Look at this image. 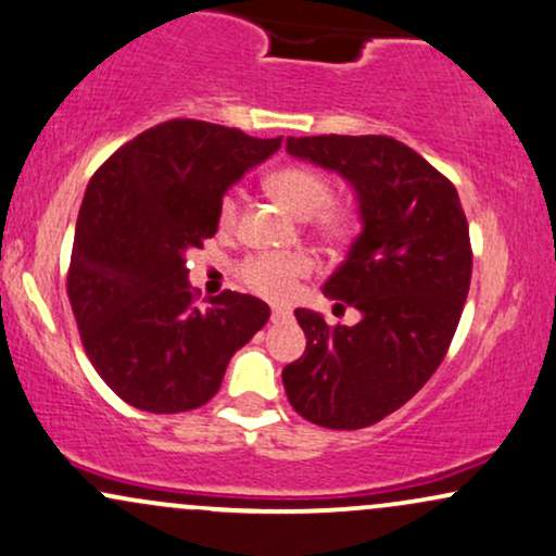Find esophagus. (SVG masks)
I'll use <instances>...</instances> for the list:
<instances>
[{
	"mask_svg": "<svg viewBox=\"0 0 556 556\" xmlns=\"http://www.w3.org/2000/svg\"><path fill=\"white\" fill-rule=\"evenodd\" d=\"M289 317H291V309H286V306H273V312H270L273 323H286Z\"/></svg>",
	"mask_w": 556,
	"mask_h": 556,
	"instance_id": "34e87169",
	"label": "esophagus"
}]
</instances>
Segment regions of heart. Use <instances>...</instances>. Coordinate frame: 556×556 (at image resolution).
<instances>
[{"instance_id":"1","label":"heart","mask_w":556,"mask_h":556,"mask_svg":"<svg viewBox=\"0 0 556 556\" xmlns=\"http://www.w3.org/2000/svg\"><path fill=\"white\" fill-rule=\"evenodd\" d=\"M267 189L273 198L283 202L299 218H309L315 231L325 241H341L349 237L351 215L338 205H328L332 185L325 174L306 166H283L267 176ZM239 220L237 192H226L218 202V228L231 231ZM312 273V260L306 254H254L239 267V278L247 289L267 299H286L299 280Z\"/></svg>"}]
</instances>
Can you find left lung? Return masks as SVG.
I'll list each match as a JSON object with an SVG mask.
<instances>
[{
  "instance_id": "8db88e82",
  "label": "left lung",
  "mask_w": 556,
  "mask_h": 556,
  "mask_svg": "<svg viewBox=\"0 0 556 556\" xmlns=\"http://www.w3.org/2000/svg\"><path fill=\"white\" fill-rule=\"evenodd\" d=\"M296 159L351 181L362 233L325 283L354 328L296 309L302 358L283 369L293 410L328 429H364L410 401L445 358L471 286V239L458 189L388 135L289 137Z\"/></svg>"
}]
</instances>
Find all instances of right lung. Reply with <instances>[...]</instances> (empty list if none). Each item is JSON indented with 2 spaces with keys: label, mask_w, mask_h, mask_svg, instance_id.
Listing matches in <instances>:
<instances>
[{
  "label": "right lung",
  "mask_w": 556,
  "mask_h": 556,
  "mask_svg": "<svg viewBox=\"0 0 556 556\" xmlns=\"http://www.w3.org/2000/svg\"><path fill=\"white\" fill-rule=\"evenodd\" d=\"M237 127L168 119L103 161L77 215L67 296L101 380L129 406L181 414L218 393L228 362L270 317L250 293L207 306L185 254L218 228V202L280 148Z\"/></svg>",
  "instance_id": "1"
}]
</instances>
